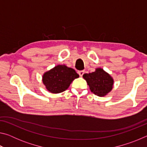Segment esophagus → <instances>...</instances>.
I'll return each instance as SVG.
<instances>
[{"instance_id":"esophagus-1","label":"esophagus","mask_w":147,"mask_h":147,"mask_svg":"<svg viewBox=\"0 0 147 147\" xmlns=\"http://www.w3.org/2000/svg\"><path fill=\"white\" fill-rule=\"evenodd\" d=\"M78 74L80 75V76H82L83 74H84V71H78Z\"/></svg>"}]
</instances>
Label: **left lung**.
Here are the masks:
<instances>
[{
	"label": "left lung",
	"instance_id": "8db88e82",
	"mask_svg": "<svg viewBox=\"0 0 147 147\" xmlns=\"http://www.w3.org/2000/svg\"><path fill=\"white\" fill-rule=\"evenodd\" d=\"M83 78L86 80L91 91L97 96H105L113 88V78L101 68L96 69L93 73L84 74Z\"/></svg>",
	"mask_w": 147,
	"mask_h": 147
}]
</instances>
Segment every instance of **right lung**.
<instances>
[{
	"instance_id": "right-lung-1",
	"label": "right lung",
	"mask_w": 147,
	"mask_h": 147,
	"mask_svg": "<svg viewBox=\"0 0 147 147\" xmlns=\"http://www.w3.org/2000/svg\"><path fill=\"white\" fill-rule=\"evenodd\" d=\"M78 77L73 69L58 65L44 73L43 83L51 93H59L67 89L72 82Z\"/></svg>"
}]
</instances>
